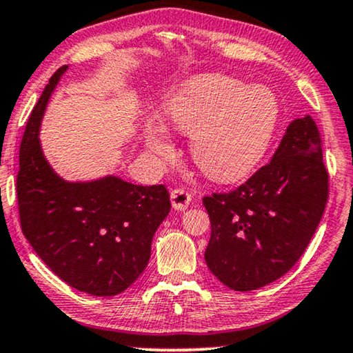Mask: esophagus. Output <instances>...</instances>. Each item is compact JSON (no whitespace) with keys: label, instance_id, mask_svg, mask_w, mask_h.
I'll list each match as a JSON object with an SVG mask.
<instances>
[{"label":"esophagus","instance_id":"1","mask_svg":"<svg viewBox=\"0 0 353 353\" xmlns=\"http://www.w3.org/2000/svg\"><path fill=\"white\" fill-rule=\"evenodd\" d=\"M171 201H172L174 210L184 211L189 208V205L192 201V194L184 189H174L171 192Z\"/></svg>","mask_w":353,"mask_h":353}]
</instances>
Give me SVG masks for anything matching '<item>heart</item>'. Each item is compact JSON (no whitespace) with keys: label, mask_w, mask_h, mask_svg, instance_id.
<instances>
[{"label":"heart","mask_w":353,"mask_h":353,"mask_svg":"<svg viewBox=\"0 0 353 353\" xmlns=\"http://www.w3.org/2000/svg\"><path fill=\"white\" fill-rule=\"evenodd\" d=\"M279 117V103L270 88L225 75L192 81L166 101L161 125L192 135L190 154L196 168L214 181L245 176L265 154ZM145 142L158 157L171 153L166 130L152 124Z\"/></svg>","instance_id":"b5f03b06"}]
</instances>
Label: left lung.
Instances as JSON below:
<instances>
[{
	"instance_id": "8db88e82",
	"label": "left lung",
	"mask_w": 353,
	"mask_h": 353,
	"mask_svg": "<svg viewBox=\"0 0 353 353\" xmlns=\"http://www.w3.org/2000/svg\"><path fill=\"white\" fill-rule=\"evenodd\" d=\"M327 195L321 135L305 116L290 122L271 161L245 184L203 196L211 221L205 250L210 271L239 292L274 283L303 255Z\"/></svg>"
}]
</instances>
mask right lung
Instances as JSON below:
<instances>
[{"mask_svg": "<svg viewBox=\"0 0 353 353\" xmlns=\"http://www.w3.org/2000/svg\"><path fill=\"white\" fill-rule=\"evenodd\" d=\"M68 65L51 75L27 121L19 152L17 205L23 236L70 288L97 297L124 292L148 265L154 232L171 210L161 185L108 176L65 182L41 152L45 108Z\"/></svg>", "mask_w": 353, "mask_h": 353, "instance_id": "right-lung-1", "label": "right lung"}]
</instances>
